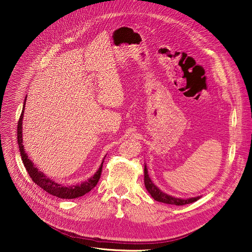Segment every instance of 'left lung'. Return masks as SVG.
<instances>
[{
	"instance_id": "1",
	"label": "left lung",
	"mask_w": 252,
	"mask_h": 252,
	"mask_svg": "<svg viewBox=\"0 0 252 252\" xmlns=\"http://www.w3.org/2000/svg\"><path fill=\"white\" fill-rule=\"evenodd\" d=\"M144 183H145V187H146L147 191L154 198V200L162 202V203L174 204V205H185V204L193 203L200 198V196H197V197L188 198V199H182V198L173 197L170 195H167L166 193H163L159 188L155 186L153 182L151 181V179L149 178L146 165L144 167Z\"/></svg>"
}]
</instances>
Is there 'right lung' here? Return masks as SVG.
Masks as SVG:
<instances>
[{
	"instance_id": "1",
	"label": "right lung",
	"mask_w": 252,
	"mask_h": 252,
	"mask_svg": "<svg viewBox=\"0 0 252 252\" xmlns=\"http://www.w3.org/2000/svg\"><path fill=\"white\" fill-rule=\"evenodd\" d=\"M25 101H26V99L24 100L22 112H21V115H20L19 121H18V125H17V142H18V146H19V150H20V154H21V158H22V162H23L26 170H28V174L33 181V183H35L38 187H41L43 190H45L49 194H51L53 196H56L58 198H62V199H74V198L84 196L85 194L89 193L93 188L96 186L100 177H101L103 162L101 163L99 169L96 171V174L93 177H91L88 181L79 184V185H71V186H67V185L59 184L55 181H53L52 179L48 178L47 176H45L43 171L37 169L33 165L32 160L30 159V157L26 155L25 150L23 148V144H22V140H23L22 139V119H23V113H24V108H25L24 107ZM104 159H103V161H104Z\"/></svg>"
}]
</instances>
